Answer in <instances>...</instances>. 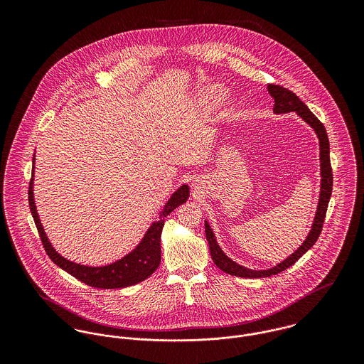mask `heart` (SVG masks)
Masks as SVG:
<instances>
[{
  "label": "heart",
  "mask_w": 364,
  "mask_h": 364,
  "mask_svg": "<svg viewBox=\"0 0 364 364\" xmlns=\"http://www.w3.org/2000/svg\"><path fill=\"white\" fill-rule=\"evenodd\" d=\"M227 101V94L223 88L220 87H213L211 90H208V92L203 95L202 98V107L208 112V113H217Z\"/></svg>",
  "instance_id": "heart-1"
}]
</instances>
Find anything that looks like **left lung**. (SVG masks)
<instances>
[{
  "mask_svg": "<svg viewBox=\"0 0 364 364\" xmlns=\"http://www.w3.org/2000/svg\"><path fill=\"white\" fill-rule=\"evenodd\" d=\"M267 92L270 94L272 100L274 101L273 105V113L274 114H284V113H290V112H296V114L299 117H301L310 127L314 129L318 141H319V168H321V191H319V199H318V206L315 211V217L312 221L311 230L307 235V238L304 240V242L297 248L296 252H293L290 257H287L286 259L280 263H277L276 266L270 267V269H264V270H254V269H248L242 264H238L237 262L228 258L223 250L220 248L214 232L211 230V227L208 225V221H205V230H206V238L208 241V248H210V254H211V259L217 264L218 269H221L223 272L232 274V276H238V277H250V279H259V277H269L273 274H277L280 272H283L284 269L290 267L291 264H294L297 260L300 259L312 245L316 242L321 230H322V224L325 220V214H326V208L328 203L332 195V168H331V159H329V140L326 136V130L323 127V124L315 117V114L309 109V106L304 104L296 94H293L291 91L280 87V85H267Z\"/></svg>",
  "mask_w": 364,
  "mask_h": 364,
  "instance_id": "obj_1",
  "label": "left lung"
}]
</instances>
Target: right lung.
Returning <instances> with one entry per match:
<instances>
[{"instance_id": "add662e5", "label": "right lung", "mask_w": 364, "mask_h": 364, "mask_svg": "<svg viewBox=\"0 0 364 364\" xmlns=\"http://www.w3.org/2000/svg\"><path fill=\"white\" fill-rule=\"evenodd\" d=\"M35 154H33V166H32V178L29 182V208L32 211V217L35 220L38 232L41 235L42 244L49 255V258L63 270L68 272L75 279L81 280L82 283L97 287V289H123L133 284H137L151 276L159 266L161 262V232L164 227V218L173 211L175 208L183 205L189 199V186L182 185L179 186L172 196L168 199L164 208L159 211V218L154 221L149 230L146 231L141 241L137 247L130 251L123 258L112 262L105 266H87L81 263H75L73 260L61 257L49 241L42 221L39 218L36 203H35V193H33V181H35Z\"/></svg>"}]
</instances>
